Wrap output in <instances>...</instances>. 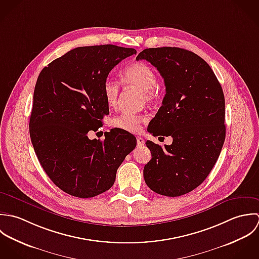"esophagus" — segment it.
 I'll return each instance as SVG.
<instances>
[{
	"label": "esophagus",
	"mask_w": 259,
	"mask_h": 259,
	"mask_svg": "<svg viewBox=\"0 0 259 259\" xmlns=\"http://www.w3.org/2000/svg\"><path fill=\"white\" fill-rule=\"evenodd\" d=\"M136 139H137V145H138V146H142V145H144L145 141H144V139H143L142 137H139V136H138Z\"/></svg>",
	"instance_id": "esophagus-1"
}]
</instances>
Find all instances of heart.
<instances>
[{"instance_id":"b5f03b06","label":"heart","mask_w":259,"mask_h":259,"mask_svg":"<svg viewBox=\"0 0 259 259\" xmlns=\"http://www.w3.org/2000/svg\"><path fill=\"white\" fill-rule=\"evenodd\" d=\"M121 82L125 85L135 87L142 92V99L148 103L154 102L158 98L159 90L156 85L155 72L147 64L143 62H134L121 72L120 75ZM119 83L113 79H107L104 82L103 94L107 104L111 107L116 106L119 97ZM145 121V117L132 113V112H123L122 114L116 116L112 120V125L115 128L137 133L141 130L142 123Z\"/></svg>"}]
</instances>
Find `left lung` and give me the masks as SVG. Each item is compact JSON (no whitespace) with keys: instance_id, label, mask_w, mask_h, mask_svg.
I'll use <instances>...</instances> for the list:
<instances>
[{"instance_id":"left-lung-1","label":"left lung","mask_w":259,"mask_h":259,"mask_svg":"<svg viewBox=\"0 0 259 259\" xmlns=\"http://www.w3.org/2000/svg\"><path fill=\"white\" fill-rule=\"evenodd\" d=\"M150 62L164 79L166 94L148 126L153 136H171V145L147 140L152 158L143 175L156 193L176 197L198 187L215 165L225 140V100L220 83L195 53L162 47L136 60Z\"/></svg>"}]
</instances>
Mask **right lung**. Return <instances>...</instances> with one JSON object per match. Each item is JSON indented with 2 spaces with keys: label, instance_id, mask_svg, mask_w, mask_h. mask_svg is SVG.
Instances as JSON below:
<instances>
[{
  "label": "right lung",
  "instance_id": "add662e5",
  "mask_svg": "<svg viewBox=\"0 0 259 259\" xmlns=\"http://www.w3.org/2000/svg\"><path fill=\"white\" fill-rule=\"evenodd\" d=\"M132 48L100 45L75 48L45 67L34 91L30 137L43 169L64 192L90 198L109 190L135 136L121 129L103 141L87 136L103 125L109 105L103 94L110 71Z\"/></svg>",
  "mask_w": 259,
  "mask_h": 259
}]
</instances>
